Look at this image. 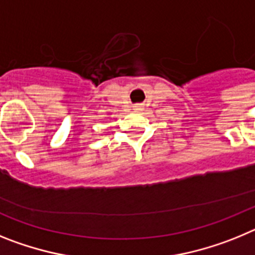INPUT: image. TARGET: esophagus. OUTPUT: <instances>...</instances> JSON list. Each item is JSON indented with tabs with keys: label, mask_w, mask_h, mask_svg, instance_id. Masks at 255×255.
Masks as SVG:
<instances>
[{
	"label": "esophagus",
	"mask_w": 255,
	"mask_h": 255,
	"mask_svg": "<svg viewBox=\"0 0 255 255\" xmlns=\"http://www.w3.org/2000/svg\"><path fill=\"white\" fill-rule=\"evenodd\" d=\"M132 110H134V111H143V106H140V105H135L134 107H132Z\"/></svg>",
	"instance_id": "obj_1"
}]
</instances>
